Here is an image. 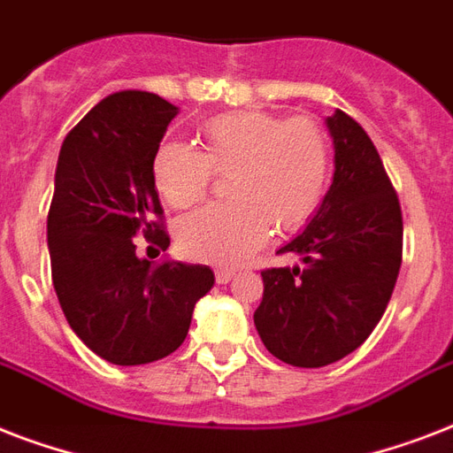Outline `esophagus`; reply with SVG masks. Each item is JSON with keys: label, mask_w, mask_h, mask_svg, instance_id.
<instances>
[{"label": "esophagus", "mask_w": 453, "mask_h": 453, "mask_svg": "<svg viewBox=\"0 0 453 453\" xmlns=\"http://www.w3.org/2000/svg\"><path fill=\"white\" fill-rule=\"evenodd\" d=\"M234 277V270H216V282L227 284Z\"/></svg>", "instance_id": "obj_1"}]
</instances>
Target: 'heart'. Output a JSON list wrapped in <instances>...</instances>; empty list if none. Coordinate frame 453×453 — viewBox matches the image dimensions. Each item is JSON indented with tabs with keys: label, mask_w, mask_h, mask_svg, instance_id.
Here are the masks:
<instances>
[{
	"label": "heart",
	"mask_w": 453,
	"mask_h": 453,
	"mask_svg": "<svg viewBox=\"0 0 453 453\" xmlns=\"http://www.w3.org/2000/svg\"><path fill=\"white\" fill-rule=\"evenodd\" d=\"M199 136L202 152L169 141L152 159L157 192L178 209L204 197L213 173L230 171L233 202L199 209L178 226V244L190 258L240 265L263 247L270 226L298 230L322 204L331 152L315 122L240 110L209 119Z\"/></svg>",
	"instance_id": "obj_1"
}]
</instances>
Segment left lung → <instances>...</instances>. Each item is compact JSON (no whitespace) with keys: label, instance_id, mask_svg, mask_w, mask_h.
Listing matches in <instances>:
<instances>
[{"label":"left lung","instance_id":"1","mask_svg":"<svg viewBox=\"0 0 453 453\" xmlns=\"http://www.w3.org/2000/svg\"><path fill=\"white\" fill-rule=\"evenodd\" d=\"M334 180L280 254L303 265L263 270L254 324L291 366H326L365 343L393 296L402 265V209L372 138L343 110L326 117Z\"/></svg>","mask_w":453,"mask_h":453}]
</instances>
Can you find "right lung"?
<instances>
[{
    "mask_svg": "<svg viewBox=\"0 0 453 453\" xmlns=\"http://www.w3.org/2000/svg\"><path fill=\"white\" fill-rule=\"evenodd\" d=\"M176 105L148 91L103 98L63 141L46 219L51 280L67 324L119 366L180 348L209 265L141 258L134 240L169 247L152 159Z\"/></svg>",
    "mask_w": 453,
    "mask_h": 453,
    "instance_id": "add662e5",
    "label": "right lung"
}]
</instances>
